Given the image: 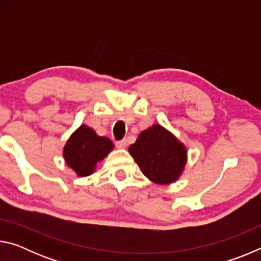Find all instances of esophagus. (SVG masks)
Segmentation results:
<instances>
[{
    "mask_svg": "<svg viewBox=\"0 0 261 261\" xmlns=\"http://www.w3.org/2000/svg\"><path fill=\"white\" fill-rule=\"evenodd\" d=\"M127 145V141L126 139H123V140H120V141H116V147L117 148H125Z\"/></svg>",
    "mask_w": 261,
    "mask_h": 261,
    "instance_id": "34e87169",
    "label": "esophagus"
}]
</instances>
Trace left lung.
I'll use <instances>...</instances> for the list:
<instances>
[{
	"label": "left lung",
	"instance_id": "left-lung-1",
	"mask_svg": "<svg viewBox=\"0 0 261 261\" xmlns=\"http://www.w3.org/2000/svg\"><path fill=\"white\" fill-rule=\"evenodd\" d=\"M129 153L146 177L153 183L167 185L176 182L188 161L183 143L160 124L141 131Z\"/></svg>",
	"mask_w": 261,
	"mask_h": 261
}]
</instances>
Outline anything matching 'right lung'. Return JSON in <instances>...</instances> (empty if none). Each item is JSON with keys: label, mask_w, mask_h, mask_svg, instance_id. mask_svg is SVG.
<instances>
[{"label": "right lung", "mask_w": 261, "mask_h": 261, "mask_svg": "<svg viewBox=\"0 0 261 261\" xmlns=\"http://www.w3.org/2000/svg\"><path fill=\"white\" fill-rule=\"evenodd\" d=\"M114 149L107 137H100L92 127L82 124L70 136L63 148L65 163L81 177L94 173L96 165Z\"/></svg>", "instance_id": "obj_1"}]
</instances>
